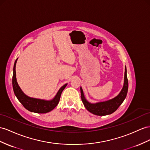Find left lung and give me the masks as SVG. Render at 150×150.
<instances>
[{
	"label": "left lung",
	"instance_id": "left-lung-1",
	"mask_svg": "<svg viewBox=\"0 0 150 150\" xmlns=\"http://www.w3.org/2000/svg\"><path fill=\"white\" fill-rule=\"evenodd\" d=\"M128 91V80L127 76V69L125 67L124 82L122 89L116 97L109 99L108 101L92 103L88 101L83 94L82 87H80V93L81 99L83 104L89 112L99 116H105V115L112 114L116 111L119 106L121 105L123 101L126 98Z\"/></svg>",
	"mask_w": 150,
	"mask_h": 150
}]
</instances>
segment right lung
I'll return each mask as SVG.
<instances>
[{
	"mask_svg": "<svg viewBox=\"0 0 150 150\" xmlns=\"http://www.w3.org/2000/svg\"><path fill=\"white\" fill-rule=\"evenodd\" d=\"M17 58L15 61L13 67V87L15 96L25 108L31 112L37 113H45L51 112L59 103L61 94L62 93L64 88L67 87V84H64L61 87L57 93L52 99L45 100V99L34 98L28 96L26 95L20 87L19 86L16 80V65L17 63Z\"/></svg>",
	"mask_w": 150,
	"mask_h": 150,
	"instance_id": "right-lung-1",
	"label": "right lung"
}]
</instances>
